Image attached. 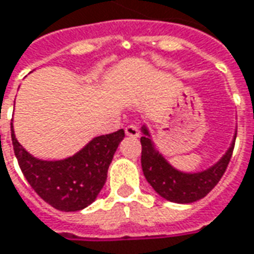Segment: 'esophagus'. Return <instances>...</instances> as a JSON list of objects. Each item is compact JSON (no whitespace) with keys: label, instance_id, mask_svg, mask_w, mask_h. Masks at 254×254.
Here are the masks:
<instances>
[{"label":"esophagus","instance_id":"obj_1","mask_svg":"<svg viewBox=\"0 0 254 254\" xmlns=\"http://www.w3.org/2000/svg\"><path fill=\"white\" fill-rule=\"evenodd\" d=\"M125 133H127V136H130V137H137L139 136V127L133 125V124H130V125H127L125 127Z\"/></svg>","mask_w":254,"mask_h":254}]
</instances>
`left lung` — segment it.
Instances as JSON below:
<instances>
[{
    "mask_svg": "<svg viewBox=\"0 0 254 254\" xmlns=\"http://www.w3.org/2000/svg\"><path fill=\"white\" fill-rule=\"evenodd\" d=\"M141 168L147 182L161 197L181 204L197 201L213 190L228 167L236 139L235 133L227 153L213 167L200 172L188 174L175 170L164 158L163 154L156 149L147 127H141Z\"/></svg>",
    "mask_w": 254,
    "mask_h": 254,
    "instance_id": "left-lung-1",
    "label": "left lung"
}]
</instances>
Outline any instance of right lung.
<instances>
[{"mask_svg": "<svg viewBox=\"0 0 254 254\" xmlns=\"http://www.w3.org/2000/svg\"><path fill=\"white\" fill-rule=\"evenodd\" d=\"M13 151L34 192L60 211H79L91 204L107 181L108 167L125 137L124 129L97 136L76 154L46 161L33 157L16 140L11 124Z\"/></svg>", "mask_w": 254, "mask_h": 254, "instance_id": "1", "label": "right lung"}]
</instances>
